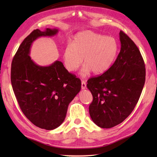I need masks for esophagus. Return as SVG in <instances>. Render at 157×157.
I'll use <instances>...</instances> for the list:
<instances>
[{
    "label": "esophagus",
    "mask_w": 157,
    "mask_h": 157,
    "mask_svg": "<svg viewBox=\"0 0 157 157\" xmlns=\"http://www.w3.org/2000/svg\"><path fill=\"white\" fill-rule=\"evenodd\" d=\"M81 88H82V90L86 89V82L84 81V80H82V82H81Z\"/></svg>",
    "instance_id": "esophagus-1"
}]
</instances>
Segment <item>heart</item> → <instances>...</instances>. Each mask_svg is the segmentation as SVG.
<instances>
[{
	"label": "heart",
	"mask_w": 157,
	"mask_h": 157,
	"mask_svg": "<svg viewBox=\"0 0 157 157\" xmlns=\"http://www.w3.org/2000/svg\"><path fill=\"white\" fill-rule=\"evenodd\" d=\"M119 50V45L113 37L91 31H84L76 35L72 44L65 48L63 58L65 68L75 72L82 64L80 75L85 77L90 72L99 75L111 68Z\"/></svg>",
	"instance_id": "1"
}]
</instances>
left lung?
Segmentation results:
<instances>
[{"mask_svg": "<svg viewBox=\"0 0 157 157\" xmlns=\"http://www.w3.org/2000/svg\"><path fill=\"white\" fill-rule=\"evenodd\" d=\"M121 48L107 72L88 80L93 96L89 113L99 127L110 128L129 116L138 101L145 81L144 61L130 38L121 31Z\"/></svg>", "mask_w": 157, "mask_h": 157, "instance_id": "8db88e82", "label": "left lung"}]
</instances>
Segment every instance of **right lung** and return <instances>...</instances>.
<instances>
[{
	"instance_id": "add662e5",
	"label": "right lung",
	"mask_w": 157,
	"mask_h": 157,
	"mask_svg": "<svg viewBox=\"0 0 157 157\" xmlns=\"http://www.w3.org/2000/svg\"><path fill=\"white\" fill-rule=\"evenodd\" d=\"M58 33L56 28L33 31L19 47L11 67L12 86L22 112L33 124L48 130L62 124L69 104L81 88L80 80L69 73L61 61L40 66L29 56L38 38Z\"/></svg>"
}]
</instances>
